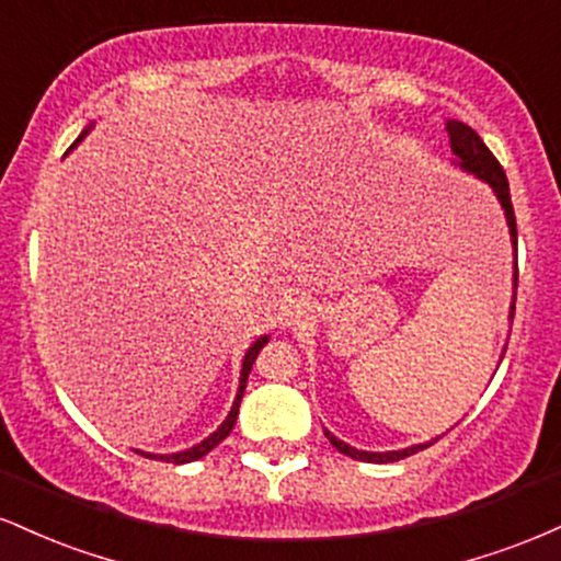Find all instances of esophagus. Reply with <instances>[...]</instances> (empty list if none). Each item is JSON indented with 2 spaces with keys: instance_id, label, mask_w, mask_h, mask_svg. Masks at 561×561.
<instances>
[{
  "instance_id": "obj_1",
  "label": "esophagus",
  "mask_w": 561,
  "mask_h": 561,
  "mask_svg": "<svg viewBox=\"0 0 561 561\" xmlns=\"http://www.w3.org/2000/svg\"><path fill=\"white\" fill-rule=\"evenodd\" d=\"M306 313H308V302L306 300H302V298H298V300H289L287 302V313H285V317H289V319H300V317H306Z\"/></svg>"
}]
</instances>
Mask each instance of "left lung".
<instances>
[{
    "instance_id": "1",
    "label": "left lung",
    "mask_w": 561,
    "mask_h": 561,
    "mask_svg": "<svg viewBox=\"0 0 561 561\" xmlns=\"http://www.w3.org/2000/svg\"><path fill=\"white\" fill-rule=\"evenodd\" d=\"M446 131H448V139H450V152H454L456 169H461L465 173H472L474 179H480V182H485L488 186H491L495 199H499L501 208H504L508 237H512V248H514V300H517V221H514V208H512V197H508L506 173L499 165V160L493 158V152L485 147V141L478 137V131H474V128H469L467 124H461V121H456V118H448L446 121ZM514 300H512V311H508V319L514 317ZM504 351H506V347H504ZM501 358H504V356H501ZM501 358H499V364H501ZM324 435H327V440H330L332 446L340 450V454L351 456V459H356V461H369V465H388V461H401V459H405V456L416 454V450L433 446L437 437H440V435H437L427 443H416V446L398 448V450H358V448L347 446V443L340 440V437H334L330 430H324Z\"/></svg>"
}]
</instances>
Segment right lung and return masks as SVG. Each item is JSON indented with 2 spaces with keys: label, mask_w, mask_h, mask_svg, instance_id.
<instances>
[{
  "label": "right lung",
  "mask_w": 561,
  "mask_h": 561,
  "mask_svg": "<svg viewBox=\"0 0 561 561\" xmlns=\"http://www.w3.org/2000/svg\"><path fill=\"white\" fill-rule=\"evenodd\" d=\"M89 131H92V126L83 128L81 137L76 139L73 145H70V150H73V147H79L81 141H83V137H87ZM268 337H272V334H261V337L255 340V343L250 345L248 351H244V358H242V371H240V388H237L234 403H231V409H229L227 420H224L221 424H218L216 433H210L208 437H205V440H199L197 446H192V448H186V450H176V454H147V450H137V454L147 456V459L169 461V465H190V461H197V459H203L205 454H210V450H214V448L218 446V443H221L224 437H227V435L231 433V427H234L237 414H240V401H242V396H244V385H248V375H250V369H253V362H255V356H259V353H261V347L268 343Z\"/></svg>",
  "instance_id": "1"
}]
</instances>
